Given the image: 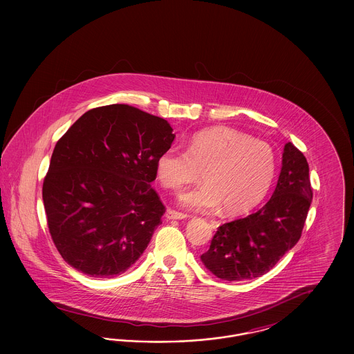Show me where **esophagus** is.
<instances>
[{
	"instance_id": "esophagus-1",
	"label": "esophagus",
	"mask_w": 354,
	"mask_h": 354,
	"mask_svg": "<svg viewBox=\"0 0 354 354\" xmlns=\"http://www.w3.org/2000/svg\"><path fill=\"white\" fill-rule=\"evenodd\" d=\"M166 218L169 220H182L185 219L187 215L182 214V212H178V211H174V209H167Z\"/></svg>"
}]
</instances>
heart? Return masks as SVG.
<instances>
[{
	"instance_id": "1",
	"label": "heart",
	"mask_w": 354,
	"mask_h": 354,
	"mask_svg": "<svg viewBox=\"0 0 354 354\" xmlns=\"http://www.w3.org/2000/svg\"><path fill=\"white\" fill-rule=\"evenodd\" d=\"M203 185L179 195L189 211L227 215L250 212L267 195L276 174V155L268 143L230 127H212L194 135L185 151L171 146L155 160V176L169 189Z\"/></svg>"
}]
</instances>
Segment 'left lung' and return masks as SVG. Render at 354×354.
Instances as JSON below:
<instances>
[{"label": "left lung", "instance_id": "left-lung-1", "mask_svg": "<svg viewBox=\"0 0 354 354\" xmlns=\"http://www.w3.org/2000/svg\"><path fill=\"white\" fill-rule=\"evenodd\" d=\"M312 195L308 162L288 142L270 201L252 215L220 225L201 256L204 267L227 281L267 273L300 240Z\"/></svg>", "mask_w": 354, "mask_h": 354}]
</instances>
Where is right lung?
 Here are the masks:
<instances>
[{
    "mask_svg": "<svg viewBox=\"0 0 354 354\" xmlns=\"http://www.w3.org/2000/svg\"><path fill=\"white\" fill-rule=\"evenodd\" d=\"M174 139L167 120L110 104L84 113L57 142L42 199L68 266L110 279L138 261L165 214L151 182Z\"/></svg>",
    "mask_w": 354,
    "mask_h": 354,
    "instance_id": "obj_1",
    "label": "right lung"
}]
</instances>
